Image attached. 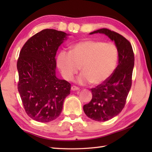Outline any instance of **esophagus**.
<instances>
[{
  "instance_id": "34e87169",
  "label": "esophagus",
  "mask_w": 152,
  "mask_h": 152,
  "mask_svg": "<svg viewBox=\"0 0 152 152\" xmlns=\"http://www.w3.org/2000/svg\"><path fill=\"white\" fill-rule=\"evenodd\" d=\"M79 89H80L78 88V87H76V86H73L71 87V90H72V91H78Z\"/></svg>"
}]
</instances>
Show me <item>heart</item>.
I'll list each match as a JSON object with an SVG mask.
<instances>
[{
    "label": "heart",
    "mask_w": 152,
    "mask_h": 152,
    "mask_svg": "<svg viewBox=\"0 0 152 152\" xmlns=\"http://www.w3.org/2000/svg\"><path fill=\"white\" fill-rule=\"evenodd\" d=\"M118 61V51L114 44L92 40L74 44L70 52L61 51L57 58V65L66 80H72L81 66L82 73L77 81L82 85L105 81L114 72Z\"/></svg>",
    "instance_id": "1"
}]
</instances>
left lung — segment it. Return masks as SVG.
Segmentation results:
<instances>
[{
    "label": "left lung",
    "mask_w": 152,
    "mask_h": 152,
    "mask_svg": "<svg viewBox=\"0 0 152 152\" xmlns=\"http://www.w3.org/2000/svg\"><path fill=\"white\" fill-rule=\"evenodd\" d=\"M104 34L114 41L118 51V65L109 78L91 89L92 99L83 106L88 118L97 121H106L114 118L124 108L132 84L134 57L131 43L122 35L107 28L90 33Z\"/></svg>",
    "instance_id": "1"
}]
</instances>
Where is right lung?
<instances>
[{
    "label": "right lung",
    "mask_w": 152,
    "mask_h": 152,
    "mask_svg": "<svg viewBox=\"0 0 152 152\" xmlns=\"http://www.w3.org/2000/svg\"><path fill=\"white\" fill-rule=\"evenodd\" d=\"M68 35L44 29L30 38L19 53L18 91L27 114L37 121L47 123L59 117L70 94V83L56 77L55 58Z\"/></svg>",
    "instance_id": "obj_1"
}]
</instances>
